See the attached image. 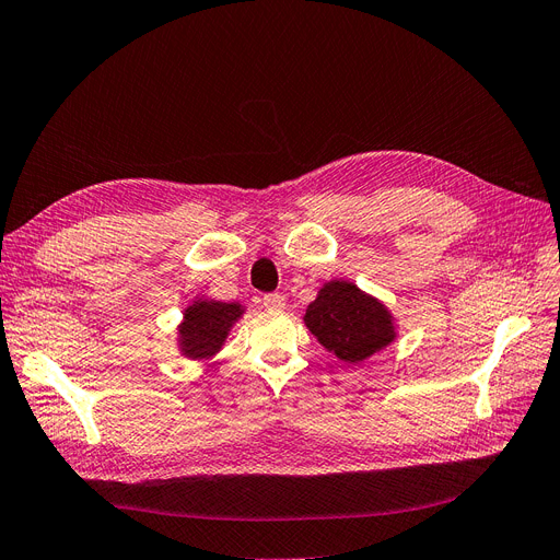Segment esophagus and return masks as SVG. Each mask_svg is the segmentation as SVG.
Instances as JSON below:
<instances>
[{"instance_id": "obj_1", "label": "esophagus", "mask_w": 560, "mask_h": 560, "mask_svg": "<svg viewBox=\"0 0 560 560\" xmlns=\"http://www.w3.org/2000/svg\"><path fill=\"white\" fill-rule=\"evenodd\" d=\"M262 304H265L267 312H281V308L285 306V300H283V295L275 293V295H265Z\"/></svg>"}]
</instances>
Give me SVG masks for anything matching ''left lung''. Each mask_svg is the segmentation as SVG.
Listing matches in <instances>:
<instances>
[{
  "mask_svg": "<svg viewBox=\"0 0 560 560\" xmlns=\"http://www.w3.org/2000/svg\"><path fill=\"white\" fill-rule=\"evenodd\" d=\"M304 325L318 343L346 364H360L397 339V320L374 295L353 281L332 279L306 306Z\"/></svg>",
  "mask_w": 560,
  "mask_h": 560,
  "instance_id": "8db88e82",
  "label": "left lung"
}]
</instances>
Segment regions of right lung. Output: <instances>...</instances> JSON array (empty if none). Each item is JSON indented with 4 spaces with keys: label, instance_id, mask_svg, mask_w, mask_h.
<instances>
[{
    "label": "right lung",
    "instance_id": "obj_1",
    "mask_svg": "<svg viewBox=\"0 0 560 560\" xmlns=\"http://www.w3.org/2000/svg\"><path fill=\"white\" fill-rule=\"evenodd\" d=\"M246 306L240 302H219L196 295L184 308L177 325V350L186 360H212L223 348L235 323L244 316Z\"/></svg>",
    "mask_w": 560,
    "mask_h": 560
}]
</instances>
